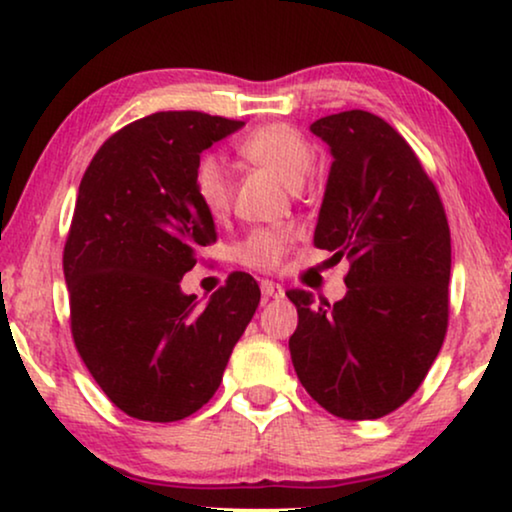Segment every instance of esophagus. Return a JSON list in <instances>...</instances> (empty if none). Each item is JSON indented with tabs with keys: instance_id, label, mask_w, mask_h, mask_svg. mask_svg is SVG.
<instances>
[{
	"instance_id": "1",
	"label": "esophagus",
	"mask_w": 512,
	"mask_h": 512,
	"mask_svg": "<svg viewBox=\"0 0 512 512\" xmlns=\"http://www.w3.org/2000/svg\"><path fill=\"white\" fill-rule=\"evenodd\" d=\"M261 293H263V298H282L284 296V286L277 284V282H268V279H263V282H261Z\"/></svg>"
}]
</instances>
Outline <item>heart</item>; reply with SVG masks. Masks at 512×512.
Listing matches in <instances>:
<instances>
[{
	"label": "heart",
	"instance_id": "1",
	"mask_svg": "<svg viewBox=\"0 0 512 512\" xmlns=\"http://www.w3.org/2000/svg\"><path fill=\"white\" fill-rule=\"evenodd\" d=\"M249 163L275 174L289 188H300L314 167V146L303 132L289 123H268L249 132L237 146ZM193 188L200 205L212 216H223L230 209V179L219 160L202 156L193 172ZM296 242V233L286 226L254 228L235 244L233 256L240 265L254 270H277Z\"/></svg>",
	"mask_w": 512,
	"mask_h": 512
}]
</instances>
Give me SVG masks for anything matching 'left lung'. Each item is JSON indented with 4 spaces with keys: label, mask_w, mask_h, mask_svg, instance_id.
Returning a JSON list of instances; mask_svg holds the SVG:
<instances>
[{
    "label": "left lung",
    "mask_w": 512,
    "mask_h": 512,
    "mask_svg": "<svg viewBox=\"0 0 512 512\" xmlns=\"http://www.w3.org/2000/svg\"><path fill=\"white\" fill-rule=\"evenodd\" d=\"M333 165L314 244L347 256V296L305 289L289 349L298 380L340 419H377L419 389L450 321V226L438 188L412 146L363 109L310 125Z\"/></svg>",
    "instance_id": "8db88e82"
}]
</instances>
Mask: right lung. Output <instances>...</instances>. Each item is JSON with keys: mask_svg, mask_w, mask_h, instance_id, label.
<instances>
[{"mask_svg": "<svg viewBox=\"0 0 512 512\" xmlns=\"http://www.w3.org/2000/svg\"><path fill=\"white\" fill-rule=\"evenodd\" d=\"M242 121L158 111L114 132L83 174L62 268L76 352L125 415L179 422L219 389L261 289L230 272L207 307L179 282L216 242L193 172Z\"/></svg>", "mask_w": 512, "mask_h": 512, "instance_id": "right-lung-1", "label": "right lung"}]
</instances>
